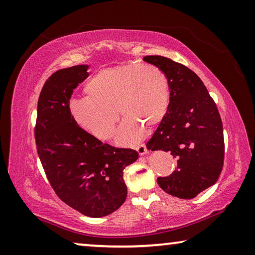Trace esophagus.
I'll return each mask as SVG.
<instances>
[{"instance_id": "1", "label": "esophagus", "mask_w": 255, "mask_h": 255, "mask_svg": "<svg viewBox=\"0 0 255 255\" xmlns=\"http://www.w3.org/2000/svg\"><path fill=\"white\" fill-rule=\"evenodd\" d=\"M136 150L139 155H145L146 153H147V148H146L145 145H138L136 147Z\"/></svg>"}]
</instances>
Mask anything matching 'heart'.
Returning <instances> with one entry per match:
<instances>
[{"mask_svg": "<svg viewBox=\"0 0 255 255\" xmlns=\"http://www.w3.org/2000/svg\"><path fill=\"white\" fill-rule=\"evenodd\" d=\"M84 91L88 97L71 101L73 119L83 130L107 140L115 135L119 110L125 117L117 138L122 145L136 143L144 128L158 126L170 106L169 79L152 64L106 68L86 82Z\"/></svg>", "mask_w": 255, "mask_h": 255, "instance_id": "1", "label": "heart"}]
</instances>
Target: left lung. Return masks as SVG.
I'll return each instance as SVG.
<instances>
[{"instance_id":"1","label":"left lung","mask_w":255,"mask_h":255,"mask_svg":"<svg viewBox=\"0 0 255 255\" xmlns=\"http://www.w3.org/2000/svg\"><path fill=\"white\" fill-rule=\"evenodd\" d=\"M143 59L161 68L170 83L169 110L146 146L170 152L178 165L171 175L157 178V183L171 196L192 199L215 184L223 170L225 145L221 116L195 72L163 56Z\"/></svg>"}]
</instances>
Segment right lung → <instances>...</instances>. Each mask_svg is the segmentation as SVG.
Wrapping results in <instances>:
<instances>
[{
  "instance_id": "right-lung-1",
  "label": "right lung",
  "mask_w": 255,
  "mask_h": 255,
  "mask_svg": "<svg viewBox=\"0 0 255 255\" xmlns=\"http://www.w3.org/2000/svg\"><path fill=\"white\" fill-rule=\"evenodd\" d=\"M88 65L55 72L38 100L34 137L38 155L56 195L89 217L117 210L127 197L124 170L138 158L130 148H116L83 130L73 119V90L89 76Z\"/></svg>"
}]
</instances>
